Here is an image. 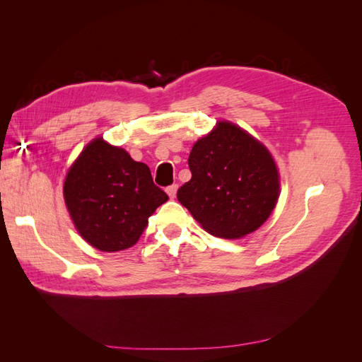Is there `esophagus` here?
Listing matches in <instances>:
<instances>
[{
    "instance_id": "1",
    "label": "esophagus",
    "mask_w": 362,
    "mask_h": 362,
    "mask_svg": "<svg viewBox=\"0 0 362 362\" xmlns=\"http://www.w3.org/2000/svg\"><path fill=\"white\" fill-rule=\"evenodd\" d=\"M177 190H178V185H177V184H172V185H169V187L166 189V192H168L170 199H173L175 196H177Z\"/></svg>"
}]
</instances>
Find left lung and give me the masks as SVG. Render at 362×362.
I'll list each match as a JSON object with an SVG mask.
<instances>
[{"mask_svg":"<svg viewBox=\"0 0 362 362\" xmlns=\"http://www.w3.org/2000/svg\"><path fill=\"white\" fill-rule=\"evenodd\" d=\"M189 168L192 180L178 189V201L216 237L257 231L278 202L279 173L270 152L226 120L193 145Z\"/></svg>","mask_w":362,"mask_h":362,"instance_id":"1","label":"left lung"}]
</instances>
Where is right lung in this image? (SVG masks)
I'll return each mask as SVG.
<instances>
[{"mask_svg": "<svg viewBox=\"0 0 362 362\" xmlns=\"http://www.w3.org/2000/svg\"><path fill=\"white\" fill-rule=\"evenodd\" d=\"M64 202L76 231L103 252L137 243L149 216L169 199L145 163L101 137L92 140L69 169Z\"/></svg>", "mask_w": 362, "mask_h": 362, "instance_id": "right-lung-1", "label": "right lung"}]
</instances>
